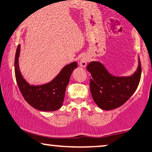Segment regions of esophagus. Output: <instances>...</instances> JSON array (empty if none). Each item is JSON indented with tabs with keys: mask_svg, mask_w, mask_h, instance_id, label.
Instances as JSON below:
<instances>
[{
	"mask_svg": "<svg viewBox=\"0 0 152 152\" xmlns=\"http://www.w3.org/2000/svg\"><path fill=\"white\" fill-rule=\"evenodd\" d=\"M88 61H89V57H87V56H83V57L80 59V66L86 67Z\"/></svg>",
	"mask_w": 152,
	"mask_h": 152,
	"instance_id": "34e87169",
	"label": "esophagus"
}]
</instances>
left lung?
Wrapping results in <instances>:
<instances>
[{"label":"left lung","mask_w":152,"mask_h":152,"mask_svg":"<svg viewBox=\"0 0 152 152\" xmlns=\"http://www.w3.org/2000/svg\"><path fill=\"white\" fill-rule=\"evenodd\" d=\"M133 75L115 77L108 72L100 62L92 61L87 67L90 72V91L97 106L103 110H112L124 104L139 85L141 78V63Z\"/></svg>","instance_id":"left-lung-1"}]
</instances>
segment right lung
<instances>
[{
	"mask_svg": "<svg viewBox=\"0 0 152 152\" xmlns=\"http://www.w3.org/2000/svg\"><path fill=\"white\" fill-rule=\"evenodd\" d=\"M20 45H18L15 58V73L18 87L25 101L33 108L42 111H53L59 109L64 101L65 90L73 70L77 68V62H73L62 69L59 74L47 84L29 85L24 79L20 67Z\"/></svg>",
	"mask_w": 152,
	"mask_h": 152,
	"instance_id": "right-lung-1",
	"label": "right lung"
}]
</instances>
